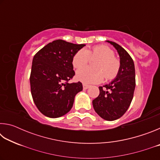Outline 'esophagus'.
<instances>
[{"label": "esophagus", "mask_w": 160, "mask_h": 160, "mask_svg": "<svg viewBox=\"0 0 160 160\" xmlns=\"http://www.w3.org/2000/svg\"><path fill=\"white\" fill-rule=\"evenodd\" d=\"M82 86H83L84 90H87V89H88L89 88H90V85H87V84H83Z\"/></svg>", "instance_id": "1"}]
</instances>
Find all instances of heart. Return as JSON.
<instances>
[{
    "label": "heart",
    "instance_id": "obj_1",
    "mask_svg": "<svg viewBox=\"0 0 160 160\" xmlns=\"http://www.w3.org/2000/svg\"><path fill=\"white\" fill-rule=\"evenodd\" d=\"M115 56L112 48L105 45L95 46L90 49L81 48L72 58V66L79 68L89 62L91 59H99L96 62V69L85 67L77 71L76 78L85 83L100 82L105 78L108 80L114 79L121 69V61Z\"/></svg>",
    "mask_w": 160,
    "mask_h": 160
}]
</instances>
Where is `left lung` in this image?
<instances>
[{"label":"left lung","instance_id":"obj_1","mask_svg":"<svg viewBox=\"0 0 160 160\" xmlns=\"http://www.w3.org/2000/svg\"><path fill=\"white\" fill-rule=\"evenodd\" d=\"M117 50L120 56L121 69L116 79L99 87V96L92 101L94 109L107 121L121 118L128 110L135 88V66L129 53L115 42L107 41Z\"/></svg>","mask_w":160,"mask_h":160}]
</instances>
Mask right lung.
Segmentation results:
<instances>
[{"label":"right lung","mask_w":160,"mask_h":160,"mask_svg":"<svg viewBox=\"0 0 160 160\" xmlns=\"http://www.w3.org/2000/svg\"><path fill=\"white\" fill-rule=\"evenodd\" d=\"M85 46L58 39L34 55L29 78L31 93L37 109L47 117L58 118L67 113L72 107L75 96L82 90L80 82H68L75 75L73 56Z\"/></svg>","instance_id":"right-lung-1"}]
</instances>
